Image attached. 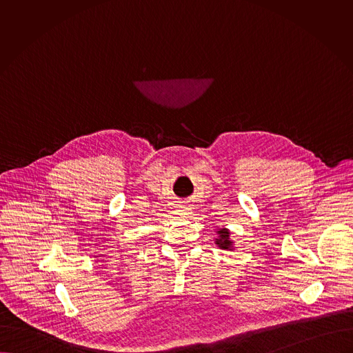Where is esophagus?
<instances>
[{
  "instance_id": "34e87169",
  "label": "esophagus",
  "mask_w": 353,
  "mask_h": 353,
  "mask_svg": "<svg viewBox=\"0 0 353 353\" xmlns=\"http://www.w3.org/2000/svg\"><path fill=\"white\" fill-rule=\"evenodd\" d=\"M178 212H179V214H182V216H188V214H190L192 213V206L189 205V203H181V205H178Z\"/></svg>"
}]
</instances>
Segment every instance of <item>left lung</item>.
Returning a JSON list of instances; mask_svg holds the SVG:
<instances>
[{
  "instance_id": "1",
  "label": "left lung",
  "mask_w": 353,
  "mask_h": 353,
  "mask_svg": "<svg viewBox=\"0 0 353 353\" xmlns=\"http://www.w3.org/2000/svg\"><path fill=\"white\" fill-rule=\"evenodd\" d=\"M217 234H219V239H216V245H219L220 249H224V250L230 249V250H232L231 249L232 242L230 241V232L225 228H223V230L217 231Z\"/></svg>"
}]
</instances>
